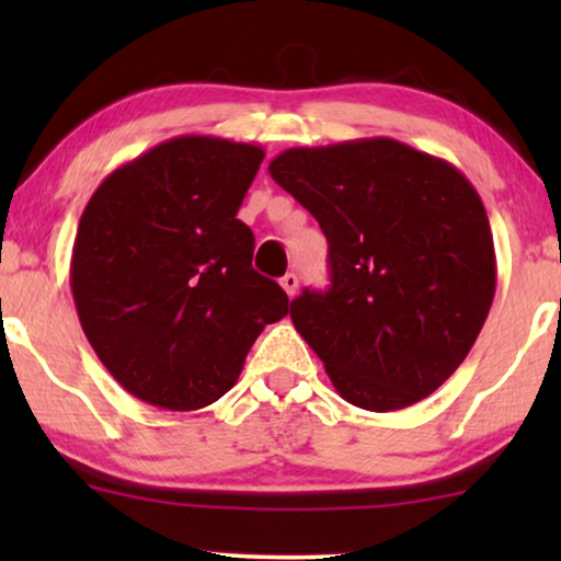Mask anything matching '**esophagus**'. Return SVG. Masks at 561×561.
I'll return each mask as SVG.
<instances>
[{
    "instance_id": "esophagus-1",
    "label": "esophagus",
    "mask_w": 561,
    "mask_h": 561,
    "mask_svg": "<svg viewBox=\"0 0 561 561\" xmlns=\"http://www.w3.org/2000/svg\"><path fill=\"white\" fill-rule=\"evenodd\" d=\"M280 288L286 290L288 296H296V290H298V275L296 273H286L280 278Z\"/></svg>"
}]
</instances>
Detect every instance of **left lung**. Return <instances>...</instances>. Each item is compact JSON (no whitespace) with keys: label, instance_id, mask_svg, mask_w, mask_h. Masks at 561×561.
<instances>
[{"label":"left lung","instance_id":"1","mask_svg":"<svg viewBox=\"0 0 561 561\" xmlns=\"http://www.w3.org/2000/svg\"><path fill=\"white\" fill-rule=\"evenodd\" d=\"M319 221L329 290L290 301L344 401L398 411L462 365L495 296L478 191L447 160L390 137L290 148L267 165Z\"/></svg>","mask_w":561,"mask_h":561}]
</instances>
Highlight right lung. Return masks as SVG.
<instances>
[{"label": "right lung", "instance_id": "add662e5", "mask_svg": "<svg viewBox=\"0 0 561 561\" xmlns=\"http://www.w3.org/2000/svg\"><path fill=\"white\" fill-rule=\"evenodd\" d=\"M263 158L257 145L173 137L106 175L81 214L71 290L83 334L145 403L219 401L265 324L288 313L237 219Z\"/></svg>", "mask_w": 561, "mask_h": 561}]
</instances>
